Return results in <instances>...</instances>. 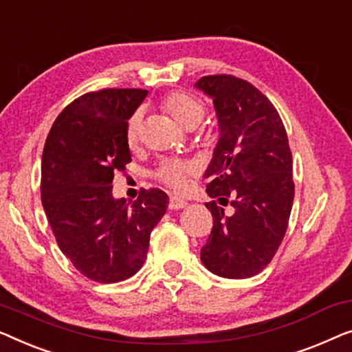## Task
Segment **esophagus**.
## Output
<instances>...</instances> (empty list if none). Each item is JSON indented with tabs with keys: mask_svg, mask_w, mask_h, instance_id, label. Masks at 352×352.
<instances>
[{
	"mask_svg": "<svg viewBox=\"0 0 352 352\" xmlns=\"http://www.w3.org/2000/svg\"><path fill=\"white\" fill-rule=\"evenodd\" d=\"M186 206H188V202L185 199H182V197H178V196H170V199H169V209L170 210H180Z\"/></svg>",
	"mask_w": 352,
	"mask_h": 352,
	"instance_id": "34e87169",
	"label": "esophagus"
}]
</instances>
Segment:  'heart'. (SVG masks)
Returning <instances> with one entry per match:
<instances>
[{"mask_svg": "<svg viewBox=\"0 0 352 352\" xmlns=\"http://www.w3.org/2000/svg\"><path fill=\"white\" fill-rule=\"evenodd\" d=\"M161 108L174 120L177 124H180L186 131L195 129L199 122L204 120L206 105L201 98L191 96L188 92L175 91L167 94L161 100ZM140 129H142V115L140 113H133L126 122V142L127 145L133 148L137 146L140 140ZM192 170L191 164L180 161L162 162L157 167L156 177L167 186L174 188V190H183L186 185V175Z\"/></svg>", "mask_w": 352, "mask_h": 352, "instance_id": "obj_1", "label": "heart"}]
</instances>
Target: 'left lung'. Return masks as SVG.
Returning <instances> with one entry per match:
<instances>
[{"label": "left lung", "mask_w": 352, "mask_h": 352, "mask_svg": "<svg viewBox=\"0 0 352 352\" xmlns=\"http://www.w3.org/2000/svg\"><path fill=\"white\" fill-rule=\"evenodd\" d=\"M196 87L214 98L220 138L204 178L214 217L201 261L226 279L258 274L273 260L294 204L292 153L270 98L244 79L202 76ZM233 212L224 215L221 205Z\"/></svg>", "instance_id": "obj_1"}]
</instances>
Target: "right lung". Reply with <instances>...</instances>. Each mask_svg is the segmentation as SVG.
Wrapping results in <instances>:
<instances>
[{
  "instance_id": "add662e5",
  "label": "right lung",
  "mask_w": 352,
  "mask_h": 352,
  "mask_svg": "<svg viewBox=\"0 0 352 352\" xmlns=\"http://www.w3.org/2000/svg\"><path fill=\"white\" fill-rule=\"evenodd\" d=\"M143 89H102L63 108L46 138L41 201L63 255L89 279L124 280L145 263L150 234L169 196L142 190L131 206L111 195L115 170L131 162L126 122Z\"/></svg>"
}]
</instances>
